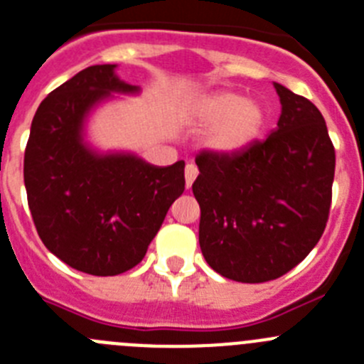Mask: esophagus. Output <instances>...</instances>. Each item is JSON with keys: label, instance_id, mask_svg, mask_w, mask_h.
Here are the masks:
<instances>
[{"label": "esophagus", "instance_id": "34e87169", "mask_svg": "<svg viewBox=\"0 0 364 364\" xmlns=\"http://www.w3.org/2000/svg\"><path fill=\"white\" fill-rule=\"evenodd\" d=\"M198 174H199L198 166H196L194 163H188V165H186V168H185L186 188H190V186H192V183L196 181V178H198Z\"/></svg>", "mask_w": 364, "mask_h": 364}]
</instances>
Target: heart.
<instances>
[{"label": "heart", "mask_w": 364, "mask_h": 364, "mask_svg": "<svg viewBox=\"0 0 364 364\" xmlns=\"http://www.w3.org/2000/svg\"><path fill=\"white\" fill-rule=\"evenodd\" d=\"M206 123H215L208 136L212 149L232 152L247 145L263 123V110L254 101L223 92L210 97L203 107Z\"/></svg>", "instance_id": "1"}]
</instances>
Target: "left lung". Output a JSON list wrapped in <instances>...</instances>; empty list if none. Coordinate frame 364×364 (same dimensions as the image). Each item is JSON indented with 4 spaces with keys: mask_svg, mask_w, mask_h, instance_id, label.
<instances>
[{
    "mask_svg": "<svg viewBox=\"0 0 364 364\" xmlns=\"http://www.w3.org/2000/svg\"><path fill=\"white\" fill-rule=\"evenodd\" d=\"M277 130L235 152L203 150L192 185L199 247L218 274L239 283L277 279L325 232L336 150L316 105L276 83Z\"/></svg>",
    "mask_w": 364,
    "mask_h": 364,
    "instance_id": "left-lung-1",
    "label": "left lung"
}]
</instances>
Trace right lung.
Segmentation results:
<instances>
[{
	"label": "right lung",
	"instance_id": "right-lung-1",
	"mask_svg": "<svg viewBox=\"0 0 364 364\" xmlns=\"http://www.w3.org/2000/svg\"><path fill=\"white\" fill-rule=\"evenodd\" d=\"M94 65L52 90L32 119L23 178L45 247L90 276H117L145 257L170 205L185 190V161L152 166L134 156H96L81 123L110 92H134Z\"/></svg>",
	"mask_w": 364,
	"mask_h": 364
}]
</instances>
